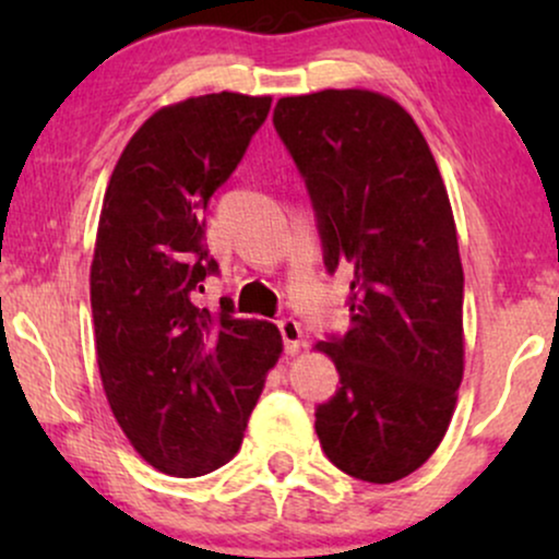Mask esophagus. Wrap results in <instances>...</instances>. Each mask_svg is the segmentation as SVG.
Masks as SVG:
<instances>
[{
  "label": "esophagus",
  "mask_w": 559,
  "mask_h": 559,
  "mask_svg": "<svg viewBox=\"0 0 559 559\" xmlns=\"http://www.w3.org/2000/svg\"><path fill=\"white\" fill-rule=\"evenodd\" d=\"M277 325H280L282 341H285L287 354H297V350H300V341H302L300 323H297V320H293V318H282Z\"/></svg>",
  "instance_id": "obj_1"
}]
</instances>
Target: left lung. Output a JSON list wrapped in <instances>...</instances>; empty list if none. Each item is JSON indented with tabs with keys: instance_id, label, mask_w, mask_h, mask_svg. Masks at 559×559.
<instances>
[{
	"instance_id": "obj_1",
	"label": "left lung",
	"mask_w": 559,
	"mask_h": 559,
	"mask_svg": "<svg viewBox=\"0 0 559 559\" xmlns=\"http://www.w3.org/2000/svg\"><path fill=\"white\" fill-rule=\"evenodd\" d=\"M274 127L318 213L328 272L348 264L350 328L318 341L341 389L316 412L335 468L415 473L445 438L463 381V264L450 198L415 119L366 88L285 96Z\"/></svg>"
}]
</instances>
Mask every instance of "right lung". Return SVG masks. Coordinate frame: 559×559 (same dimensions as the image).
<instances>
[{
    "mask_svg": "<svg viewBox=\"0 0 559 559\" xmlns=\"http://www.w3.org/2000/svg\"><path fill=\"white\" fill-rule=\"evenodd\" d=\"M270 106L272 96L231 91L163 106L104 193L91 262L98 373L127 440L167 476H205L239 453L282 354L274 323L193 302L218 270L203 211Z\"/></svg>",
    "mask_w": 559,
    "mask_h": 559,
    "instance_id": "add662e5",
    "label": "right lung"
}]
</instances>
